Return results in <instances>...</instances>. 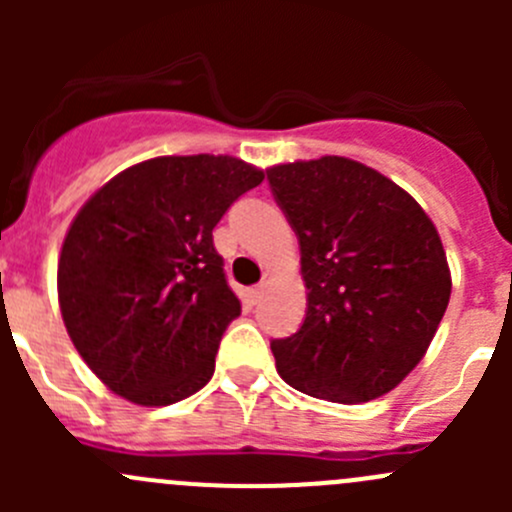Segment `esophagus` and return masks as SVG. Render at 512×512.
<instances>
[{"instance_id":"1","label":"esophagus","mask_w":512,"mask_h":512,"mask_svg":"<svg viewBox=\"0 0 512 512\" xmlns=\"http://www.w3.org/2000/svg\"><path fill=\"white\" fill-rule=\"evenodd\" d=\"M267 282H270V275H265V280H262L260 285H255V287H250V289H247V297H250V302H257V299L262 297V292H265Z\"/></svg>"}]
</instances>
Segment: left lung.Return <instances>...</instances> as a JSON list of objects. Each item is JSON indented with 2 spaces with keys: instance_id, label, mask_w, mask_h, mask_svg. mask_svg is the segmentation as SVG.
I'll return each instance as SVG.
<instances>
[{
  "instance_id": "left-lung-1",
  "label": "left lung",
  "mask_w": 512,
  "mask_h": 512,
  "mask_svg": "<svg viewBox=\"0 0 512 512\" xmlns=\"http://www.w3.org/2000/svg\"><path fill=\"white\" fill-rule=\"evenodd\" d=\"M299 240L307 314L270 344L292 389L334 404L389 394L423 359L451 299L431 218L394 180L356 160L267 170Z\"/></svg>"
}]
</instances>
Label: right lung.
Wrapping results in <instances>:
<instances>
[{
	"instance_id": "obj_1",
	"label": "right lung",
	"mask_w": 512,
	"mask_h": 512,
	"mask_svg": "<svg viewBox=\"0 0 512 512\" xmlns=\"http://www.w3.org/2000/svg\"><path fill=\"white\" fill-rule=\"evenodd\" d=\"M265 173L230 156H163L108 180L59 257L66 332L98 379L141 406L203 389L240 299L213 227Z\"/></svg>"
}]
</instances>
